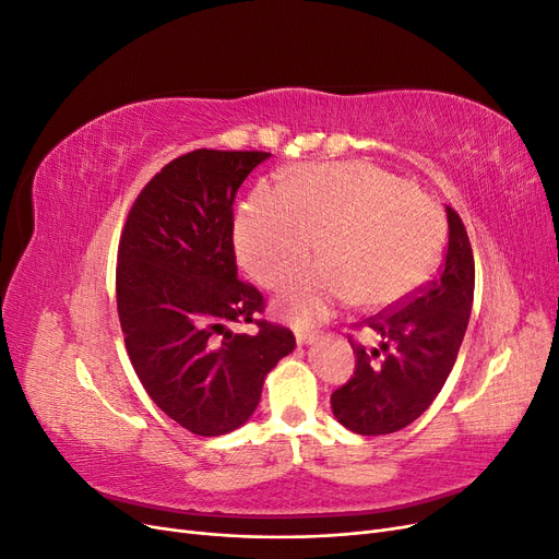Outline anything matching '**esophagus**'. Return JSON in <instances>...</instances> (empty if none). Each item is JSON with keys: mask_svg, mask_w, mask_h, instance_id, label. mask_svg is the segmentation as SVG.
Wrapping results in <instances>:
<instances>
[{"mask_svg": "<svg viewBox=\"0 0 559 559\" xmlns=\"http://www.w3.org/2000/svg\"><path fill=\"white\" fill-rule=\"evenodd\" d=\"M319 337V333L317 331H308V329H296V343L298 345H310V343H314Z\"/></svg>", "mask_w": 559, "mask_h": 559, "instance_id": "34e87169", "label": "esophagus"}]
</instances>
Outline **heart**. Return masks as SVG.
<instances>
[{"mask_svg":"<svg viewBox=\"0 0 559 559\" xmlns=\"http://www.w3.org/2000/svg\"><path fill=\"white\" fill-rule=\"evenodd\" d=\"M326 263L289 282L277 306L296 321L357 300L396 306L427 282L445 242V216L403 179L368 163H308L282 186L261 183L235 222L247 273L277 286L319 251Z\"/></svg>","mask_w":559,"mask_h":559,"instance_id":"b5f03b06","label":"heart"}]
</instances>
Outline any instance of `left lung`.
I'll return each mask as SVG.
<instances>
[{"mask_svg": "<svg viewBox=\"0 0 559 559\" xmlns=\"http://www.w3.org/2000/svg\"><path fill=\"white\" fill-rule=\"evenodd\" d=\"M448 249L438 275L361 326L380 343H349L354 376L331 394L335 419L354 433L380 436L408 427L441 392L462 347L473 306L476 263L462 216L448 207Z\"/></svg>", "mask_w": 559, "mask_h": 559, "instance_id": "obj_1", "label": "left lung"}]
</instances>
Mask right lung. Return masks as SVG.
Masks as SVG:
<instances>
[{
	"instance_id": "1",
	"label": "right lung",
	"mask_w": 559,
	"mask_h": 559,
	"mask_svg": "<svg viewBox=\"0 0 559 559\" xmlns=\"http://www.w3.org/2000/svg\"><path fill=\"white\" fill-rule=\"evenodd\" d=\"M265 151L198 148L167 163L132 202L118 242L116 306L130 364L179 427L222 436L257 411L294 333L259 319L265 300L238 280L233 202ZM253 323L257 336L233 334Z\"/></svg>"
}]
</instances>
